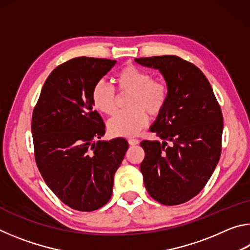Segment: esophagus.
Instances as JSON below:
<instances>
[{"mask_svg": "<svg viewBox=\"0 0 250 250\" xmlns=\"http://www.w3.org/2000/svg\"><path fill=\"white\" fill-rule=\"evenodd\" d=\"M128 142H129L130 146H137V145H139V140H138V139L130 138V139H128Z\"/></svg>", "mask_w": 250, "mask_h": 250, "instance_id": "esophagus-1", "label": "esophagus"}]
</instances>
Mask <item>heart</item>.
<instances>
[{"label":"heart","instance_id":"1","mask_svg":"<svg viewBox=\"0 0 250 250\" xmlns=\"http://www.w3.org/2000/svg\"><path fill=\"white\" fill-rule=\"evenodd\" d=\"M115 83L119 96L128 95L125 101L126 109L118 112L107 124L109 133L115 137L138 134L147 125V115L159 117L170 98V87L166 80L152 78L149 71L134 65H126L118 70ZM116 93L111 84L99 80L90 91L92 105L100 113L111 116L119 100Z\"/></svg>","mask_w":250,"mask_h":250}]
</instances>
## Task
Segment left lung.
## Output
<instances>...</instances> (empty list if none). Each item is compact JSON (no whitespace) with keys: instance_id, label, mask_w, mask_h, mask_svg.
Returning <instances> with one entry per match:
<instances>
[{"instance_id":"obj_1","label":"left lung","mask_w":250,"mask_h":250,"mask_svg":"<svg viewBox=\"0 0 250 250\" xmlns=\"http://www.w3.org/2000/svg\"><path fill=\"white\" fill-rule=\"evenodd\" d=\"M134 61L159 69L170 87L167 107L151 126L163 142H141L146 188L161 204H183L204 188L218 163L221 107L205 75L192 62L174 55Z\"/></svg>"}]
</instances>
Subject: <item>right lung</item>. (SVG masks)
Instances as JSON below:
<instances>
[{"label": "right lung", "mask_w": 250, "mask_h": 250, "mask_svg": "<svg viewBox=\"0 0 250 250\" xmlns=\"http://www.w3.org/2000/svg\"><path fill=\"white\" fill-rule=\"evenodd\" d=\"M116 62L77 57L57 66L33 110L37 167L55 195L76 210L92 211L107 204L128 150L122 138L96 142L104 137V124L94 110L90 91Z\"/></svg>", "instance_id": "obj_1"}]
</instances>
